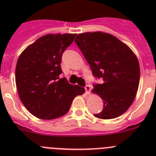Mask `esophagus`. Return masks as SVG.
Wrapping results in <instances>:
<instances>
[{"mask_svg": "<svg viewBox=\"0 0 156 156\" xmlns=\"http://www.w3.org/2000/svg\"><path fill=\"white\" fill-rule=\"evenodd\" d=\"M84 89H85L86 94H89L90 92V85H86L85 87H84Z\"/></svg>", "mask_w": 156, "mask_h": 156, "instance_id": "esophagus-1", "label": "esophagus"}]
</instances>
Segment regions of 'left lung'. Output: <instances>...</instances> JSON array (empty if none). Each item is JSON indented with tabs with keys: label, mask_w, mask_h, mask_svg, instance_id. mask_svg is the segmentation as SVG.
Here are the masks:
<instances>
[{
	"label": "left lung",
	"mask_w": 156,
	"mask_h": 156,
	"mask_svg": "<svg viewBox=\"0 0 156 156\" xmlns=\"http://www.w3.org/2000/svg\"><path fill=\"white\" fill-rule=\"evenodd\" d=\"M90 66L94 77L103 84H94L92 92L101 97L103 109L94 116L112 119L131 106L140 82V65L131 49L119 39L101 31L78 34L75 39Z\"/></svg>",
	"instance_id": "obj_1"
}]
</instances>
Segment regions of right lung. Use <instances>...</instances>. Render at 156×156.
Returning a JSON list of instances; mask_svg holds the SVG:
<instances>
[{"mask_svg":"<svg viewBox=\"0 0 156 156\" xmlns=\"http://www.w3.org/2000/svg\"><path fill=\"white\" fill-rule=\"evenodd\" d=\"M76 34H48L39 37L20 54L16 84L22 103L33 115L50 120L69 112L76 96L85 90L59 79L62 55Z\"/></svg>","mask_w":156,"mask_h":156,"instance_id":"add662e5","label":"right lung"}]
</instances>
